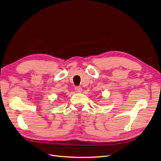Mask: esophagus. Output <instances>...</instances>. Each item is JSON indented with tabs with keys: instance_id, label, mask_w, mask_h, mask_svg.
<instances>
[{
	"instance_id": "esophagus-1",
	"label": "esophagus",
	"mask_w": 161,
	"mask_h": 161,
	"mask_svg": "<svg viewBox=\"0 0 161 161\" xmlns=\"http://www.w3.org/2000/svg\"><path fill=\"white\" fill-rule=\"evenodd\" d=\"M75 92H80L82 91V89H81V87L76 86V87H75Z\"/></svg>"
}]
</instances>
